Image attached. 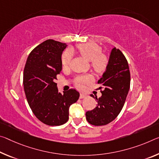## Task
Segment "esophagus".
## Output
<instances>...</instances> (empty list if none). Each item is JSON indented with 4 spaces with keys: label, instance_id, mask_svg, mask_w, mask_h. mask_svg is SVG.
Returning a JSON list of instances; mask_svg holds the SVG:
<instances>
[{
    "label": "esophagus",
    "instance_id": "1",
    "mask_svg": "<svg viewBox=\"0 0 159 159\" xmlns=\"http://www.w3.org/2000/svg\"><path fill=\"white\" fill-rule=\"evenodd\" d=\"M86 97H87V95H85V94H83V93H81V94L80 95V99H83V98H86Z\"/></svg>",
    "mask_w": 159,
    "mask_h": 159
}]
</instances>
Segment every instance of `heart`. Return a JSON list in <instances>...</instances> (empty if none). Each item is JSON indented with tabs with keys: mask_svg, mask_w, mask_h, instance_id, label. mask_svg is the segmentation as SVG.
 Here are the masks:
<instances>
[{
	"mask_svg": "<svg viewBox=\"0 0 159 159\" xmlns=\"http://www.w3.org/2000/svg\"><path fill=\"white\" fill-rule=\"evenodd\" d=\"M78 50L80 54L85 59L91 63V66L95 72L100 74L106 69L108 60L107 57L101 53V47L94 43L81 44L78 46ZM73 58V52L70 49H67L63 53L61 56V63L63 67L69 66ZM92 75H83L78 76L75 79V85L79 89H83L85 84L91 82Z\"/></svg>",
	"mask_w": 159,
	"mask_h": 159,
	"instance_id": "b5f03b06",
	"label": "heart"
}]
</instances>
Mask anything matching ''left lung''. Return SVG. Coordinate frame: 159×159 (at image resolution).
Listing matches in <instances>:
<instances>
[{"label": "left lung", "instance_id": "8db88e82", "mask_svg": "<svg viewBox=\"0 0 159 159\" xmlns=\"http://www.w3.org/2000/svg\"><path fill=\"white\" fill-rule=\"evenodd\" d=\"M102 96L96 98L98 105L85 113L90 125L102 126L114 120L122 110L130 87L128 62L119 49L113 48L104 74L98 81ZM93 98V96H92Z\"/></svg>", "mask_w": 159, "mask_h": 159}]
</instances>
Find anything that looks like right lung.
Segmentation results:
<instances>
[{
	"mask_svg": "<svg viewBox=\"0 0 159 159\" xmlns=\"http://www.w3.org/2000/svg\"><path fill=\"white\" fill-rule=\"evenodd\" d=\"M66 47L46 40L30 52L24 69V90L30 107L37 119L49 126L66 123L69 107L80 95L75 89L59 93L55 83L61 71V54Z\"/></svg>",
	"mask_w": 159,
	"mask_h": 159,
	"instance_id": "obj_1",
	"label": "right lung"
}]
</instances>
